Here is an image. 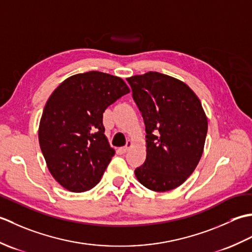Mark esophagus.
Wrapping results in <instances>:
<instances>
[{
    "instance_id": "1",
    "label": "esophagus",
    "mask_w": 252,
    "mask_h": 252,
    "mask_svg": "<svg viewBox=\"0 0 252 252\" xmlns=\"http://www.w3.org/2000/svg\"><path fill=\"white\" fill-rule=\"evenodd\" d=\"M133 146V142L131 141V140H129L126 142V145L125 146V147H122L121 148V151L123 152V153H126V152H129L130 151V148Z\"/></svg>"
}]
</instances>
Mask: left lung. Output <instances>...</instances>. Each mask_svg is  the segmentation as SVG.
Returning a JSON list of instances; mask_svg holds the SVG:
<instances>
[{
	"instance_id": "obj_1",
	"label": "left lung",
	"mask_w": 252,
	"mask_h": 252,
	"mask_svg": "<svg viewBox=\"0 0 252 252\" xmlns=\"http://www.w3.org/2000/svg\"><path fill=\"white\" fill-rule=\"evenodd\" d=\"M146 131V160L135 170L142 185L167 191L182 185L201 158L208 119L189 85L149 71L127 78Z\"/></svg>"
}]
</instances>
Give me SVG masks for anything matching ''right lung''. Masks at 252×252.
<instances>
[{
  "instance_id": "add662e5",
  "label": "right lung",
  "mask_w": 252,
  "mask_h": 252,
  "mask_svg": "<svg viewBox=\"0 0 252 252\" xmlns=\"http://www.w3.org/2000/svg\"><path fill=\"white\" fill-rule=\"evenodd\" d=\"M130 92L119 77L99 71L67 78L47 99L39 126L45 162L63 189L89 190L115 155L105 135V109Z\"/></svg>"
}]
</instances>
